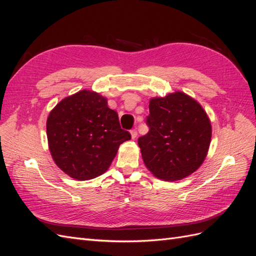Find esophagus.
<instances>
[{"label": "esophagus", "instance_id": "1", "mask_svg": "<svg viewBox=\"0 0 256 256\" xmlns=\"http://www.w3.org/2000/svg\"><path fill=\"white\" fill-rule=\"evenodd\" d=\"M130 134H131V138H136V136H138V131H136V129L130 130Z\"/></svg>", "mask_w": 256, "mask_h": 256}]
</instances>
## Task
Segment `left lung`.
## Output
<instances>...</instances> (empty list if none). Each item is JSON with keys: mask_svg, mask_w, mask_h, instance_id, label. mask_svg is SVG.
Returning <instances> with one entry per match:
<instances>
[{"mask_svg": "<svg viewBox=\"0 0 256 256\" xmlns=\"http://www.w3.org/2000/svg\"><path fill=\"white\" fill-rule=\"evenodd\" d=\"M146 124L147 134L140 136L146 168L158 178L180 180L203 164L212 138V125L204 109L182 92L152 98Z\"/></svg>", "mask_w": 256, "mask_h": 256, "instance_id": "obj_1", "label": "left lung"}]
</instances>
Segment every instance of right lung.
<instances>
[{"instance_id":"obj_1","label":"right lung","mask_w":256,"mask_h":256,"mask_svg":"<svg viewBox=\"0 0 256 256\" xmlns=\"http://www.w3.org/2000/svg\"><path fill=\"white\" fill-rule=\"evenodd\" d=\"M47 138L56 166L78 180L104 174L122 143L131 138L104 97L83 90L64 98L50 112Z\"/></svg>"}]
</instances>
